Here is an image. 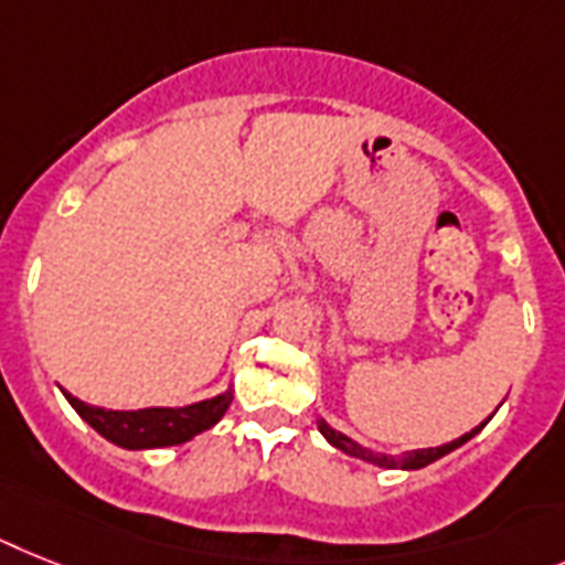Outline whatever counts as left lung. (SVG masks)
Instances as JSON below:
<instances>
[{
  "label": "left lung",
  "instance_id": "obj_1",
  "mask_svg": "<svg viewBox=\"0 0 565 565\" xmlns=\"http://www.w3.org/2000/svg\"><path fill=\"white\" fill-rule=\"evenodd\" d=\"M484 427V422L479 424V427H473L470 433H465L461 439L450 441V445H441V447H427V450H413V454H404V456H384V454H372V450H366V447H361L358 441H352L349 436H343V433H338L334 427H329L326 422H320V433H323L326 439L332 441L338 450H343V454L355 456V459H363V461H372V465H377V468H404V470H416V468H424V465H430V461L441 459L445 454H450V450H456L459 445H465L468 439H473L479 430Z\"/></svg>",
  "mask_w": 565,
  "mask_h": 565
}]
</instances>
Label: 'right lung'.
<instances>
[{"label":"right lung","instance_id":"1","mask_svg":"<svg viewBox=\"0 0 565 565\" xmlns=\"http://www.w3.org/2000/svg\"><path fill=\"white\" fill-rule=\"evenodd\" d=\"M81 418H86L100 436L126 450H143V447H170L193 439L199 433L210 430L231 407L233 395L199 401L190 407H149V409H104L83 404L81 398L65 393Z\"/></svg>","mask_w":565,"mask_h":565}]
</instances>
